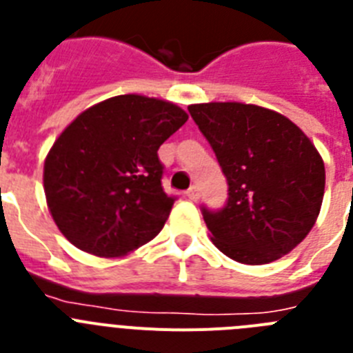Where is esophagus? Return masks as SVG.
<instances>
[{
  "label": "esophagus",
  "instance_id": "esophagus-1",
  "mask_svg": "<svg viewBox=\"0 0 353 353\" xmlns=\"http://www.w3.org/2000/svg\"><path fill=\"white\" fill-rule=\"evenodd\" d=\"M185 194H187V198L191 199V201H198V199H199V189L196 185H192L191 189L185 192Z\"/></svg>",
  "mask_w": 353,
  "mask_h": 353
}]
</instances>
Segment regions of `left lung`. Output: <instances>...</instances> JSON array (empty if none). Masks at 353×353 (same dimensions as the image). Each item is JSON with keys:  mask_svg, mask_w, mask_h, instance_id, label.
<instances>
[{"mask_svg": "<svg viewBox=\"0 0 353 353\" xmlns=\"http://www.w3.org/2000/svg\"><path fill=\"white\" fill-rule=\"evenodd\" d=\"M228 180L223 210L203 208L210 240L245 265L276 261L314 226L325 192V166L301 127L285 114L244 102L191 104Z\"/></svg>", "mask_w": 353, "mask_h": 353, "instance_id": "1", "label": "left lung"}]
</instances>
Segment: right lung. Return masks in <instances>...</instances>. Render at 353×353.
Segmentation results:
<instances>
[{"instance_id": "obj_1", "label": "right lung", "mask_w": 353, "mask_h": 353, "mask_svg": "<svg viewBox=\"0 0 353 353\" xmlns=\"http://www.w3.org/2000/svg\"><path fill=\"white\" fill-rule=\"evenodd\" d=\"M189 114L173 102L127 93L84 109L43 162L52 221L77 249L120 258L159 235L173 198L157 150Z\"/></svg>"}]
</instances>
